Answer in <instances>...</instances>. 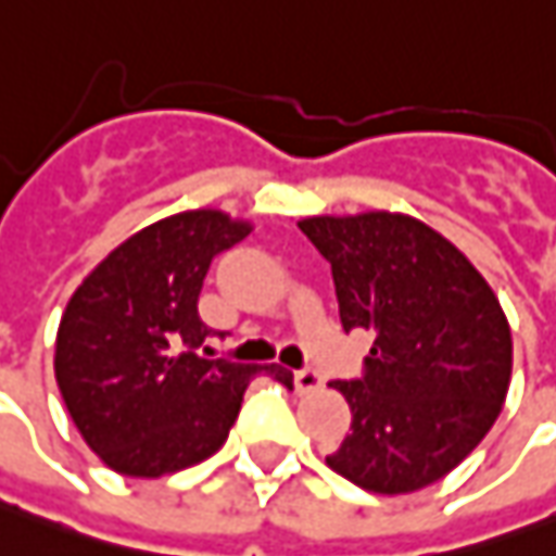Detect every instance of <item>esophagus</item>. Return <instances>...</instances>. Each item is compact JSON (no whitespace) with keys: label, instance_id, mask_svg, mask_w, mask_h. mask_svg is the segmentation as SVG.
<instances>
[{"label":"esophagus","instance_id":"34e87169","mask_svg":"<svg viewBox=\"0 0 556 556\" xmlns=\"http://www.w3.org/2000/svg\"><path fill=\"white\" fill-rule=\"evenodd\" d=\"M321 374L315 371V368H300V371H293V387H296V393L306 395V393H318L321 390Z\"/></svg>","mask_w":556,"mask_h":556}]
</instances>
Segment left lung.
<instances>
[{
    "label": "left lung",
    "instance_id": "obj_1",
    "mask_svg": "<svg viewBox=\"0 0 556 556\" xmlns=\"http://www.w3.org/2000/svg\"><path fill=\"white\" fill-rule=\"evenodd\" d=\"M300 228L331 263L343 331L374 333L362 377L331 383L353 424L328 467L377 495L442 480L502 415L514 343L498 296L415 216H312Z\"/></svg>",
    "mask_w": 556,
    "mask_h": 556
}]
</instances>
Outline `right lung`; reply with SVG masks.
Wrapping results in <instances>:
<instances>
[{
  "mask_svg": "<svg viewBox=\"0 0 556 556\" xmlns=\"http://www.w3.org/2000/svg\"><path fill=\"white\" fill-rule=\"evenodd\" d=\"M250 223L188 210L126 238L74 290L58 325L54 380L86 445L123 477L154 480L216 455L247 383L281 365L210 358L198 315L210 263Z\"/></svg>",
  "mask_w": 556,
  "mask_h": 556,
  "instance_id": "1",
  "label": "right lung"
}]
</instances>
